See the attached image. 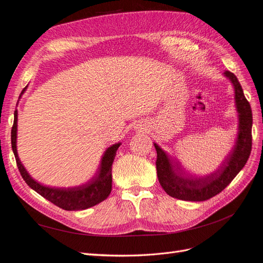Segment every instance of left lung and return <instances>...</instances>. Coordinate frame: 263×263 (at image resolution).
Masks as SVG:
<instances>
[{"label": "left lung", "mask_w": 263, "mask_h": 263, "mask_svg": "<svg viewBox=\"0 0 263 263\" xmlns=\"http://www.w3.org/2000/svg\"><path fill=\"white\" fill-rule=\"evenodd\" d=\"M224 76L234 86L235 105L238 113V135L233 150L217 171L204 178L184 176L165 151L156 142L154 144L157 150L158 180L165 193L178 200L202 202L217 195L240 172L250 156L252 146L251 107L236 76L230 71H225Z\"/></svg>", "instance_id": "8db88e82"}]
</instances>
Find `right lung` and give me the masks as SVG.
<instances>
[{"label":"right lung","instance_id":"obj_1","mask_svg":"<svg viewBox=\"0 0 263 263\" xmlns=\"http://www.w3.org/2000/svg\"><path fill=\"white\" fill-rule=\"evenodd\" d=\"M26 87L22 91V94L25 92ZM16 138L17 109L14 112V124L11 132V141L21 176L29 187L36 191L38 194H41L46 200L57 205L58 208L66 211H82L103 202L109 195L110 191H112V164L116 156V151L118 147L121 146V142H117V144L112 145L105 150L104 155L102 157L98 174L91 181L79 186L62 189L42 185L41 183H38L29 176L18 158Z\"/></svg>","mask_w":263,"mask_h":263}]
</instances>
